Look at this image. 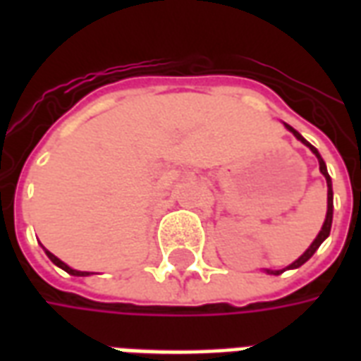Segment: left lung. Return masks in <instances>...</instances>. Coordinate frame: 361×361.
I'll list each match as a JSON object with an SVG mask.
<instances>
[{
    "instance_id": "1",
    "label": "left lung",
    "mask_w": 361,
    "mask_h": 361,
    "mask_svg": "<svg viewBox=\"0 0 361 361\" xmlns=\"http://www.w3.org/2000/svg\"><path fill=\"white\" fill-rule=\"evenodd\" d=\"M284 126H286L288 131H290V133L294 135V137H295V139H298V141H302L303 145H305V147H310L311 152H313V154L317 157V160H319V170H321V173L325 176V180H326V216H325V222H323V226H321V230H319L317 238H315V240L311 242L310 247H307V250L303 251L302 255H300V257L295 259V261H294V263H292V265H288V267H286V269H298V267H302L303 263H305V261H310V259L313 257V253H315V251L319 250V245H321V243L325 242L326 238H329V234H331V226H333V181H331V176H329V172H326L325 160L321 158V154H319V150L315 149L313 145H310V142L305 141V139H303L302 135H300V133H298V131H295L294 127L288 126V123H284ZM286 269H282V271H267V272H269V274H282V272L286 271Z\"/></svg>"
}]
</instances>
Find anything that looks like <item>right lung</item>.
<instances>
[{"instance_id":"1","label":"right lung","mask_w":361,"mask_h":361,"mask_svg":"<svg viewBox=\"0 0 361 361\" xmlns=\"http://www.w3.org/2000/svg\"><path fill=\"white\" fill-rule=\"evenodd\" d=\"M46 255H48V259H50L54 265H58L59 269H63V271L69 272V274H73V276H89L90 274V272H87V271H75V269H71L69 265H66L61 259L56 257V255H54V253H50V251H46Z\"/></svg>"}]
</instances>
